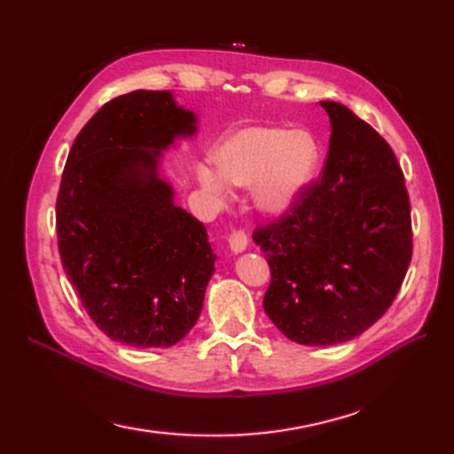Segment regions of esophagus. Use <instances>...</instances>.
I'll return each mask as SVG.
<instances>
[{"label":"esophagus","mask_w":454,"mask_h":454,"mask_svg":"<svg viewBox=\"0 0 454 454\" xmlns=\"http://www.w3.org/2000/svg\"><path fill=\"white\" fill-rule=\"evenodd\" d=\"M247 247H248V237L245 231H233V233L229 235V248L233 254L245 252Z\"/></svg>","instance_id":"obj_1"}]
</instances>
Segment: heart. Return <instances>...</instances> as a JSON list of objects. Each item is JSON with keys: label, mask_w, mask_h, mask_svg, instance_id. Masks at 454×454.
Returning a JSON list of instances; mask_svg holds the SVG:
<instances>
[{"label": "heart", "mask_w": 454, "mask_h": 454, "mask_svg": "<svg viewBox=\"0 0 454 454\" xmlns=\"http://www.w3.org/2000/svg\"><path fill=\"white\" fill-rule=\"evenodd\" d=\"M317 144L310 132L283 127H247L221 140L212 152L214 173H198L214 202L227 200L229 186H250L254 204L268 217L291 214L317 168Z\"/></svg>", "instance_id": "b5f03b06"}]
</instances>
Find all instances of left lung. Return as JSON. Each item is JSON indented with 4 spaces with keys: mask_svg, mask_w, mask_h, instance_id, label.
<instances>
[{
    "mask_svg": "<svg viewBox=\"0 0 454 454\" xmlns=\"http://www.w3.org/2000/svg\"><path fill=\"white\" fill-rule=\"evenodd\" d=\"M319 106L331 123L322 183L254 233L271 270L263 310L285 337L308 347L372 327L412 258L411 202L391 146L342 104Z\"/></svg>",
    "mask_w": 454,
    "mask_h": 454,
    "instance_id": "1",
    "label": "left lung"
}]
</instances>
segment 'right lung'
Here are the masks:
<instances>
[{"label":"right lung","mask_w":454,"mask_h":454,"mask_svg":"<svg viewBox=\"0 0 454 454\" xmlns=\"http://www.w3.org/2000/svg\"><path fill=\"white\" fill-rule=\"evenodd\" d=\"M196 121L169 90L129 92L88 121L65 163L55 207L61 263L112 340L171 347L202 312L217 256L160 173L163 152L194 137Z\"/></svg>","instance_id":"1"}]
</instances>
